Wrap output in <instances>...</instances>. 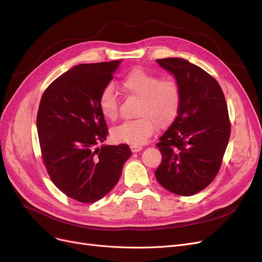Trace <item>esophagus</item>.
<instances>
[{"label": "esophagus", "instance_id": "obj_1", "mask_svg": "<svg viewBox=\"0 0 262 262\" xmlns=\"http://www.w3.org/2000/svg\"><path fill=\"white\" fill-rule=\"evenodd\" d=\"M130 149H132V152L137 153V152H140V150L142 149V146H140V145H130Z\"/></svg>", "mask_w": 262, "mask_h": 262}]
</instances>
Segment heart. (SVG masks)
Returning <instances> with one entry per match:
<instances>
[{
	"mask_svg": "<svg viewBox=\"0 0 262 262\" xmlns=\"http://www.w3.org/2000/svg\"><path fill=\"white\" fill-rule=\"evenodd\" d=\"M121 86L128 96L140 99L136 120L126 121L113 130L114 139L132 145L145 143L156 127L164 128L175 121L180 112L182 93L177 81L161 79L143 69H134L123 78ZM102 115L110 121L119 116V98L112 85L106 86L99 96Z\"/></svg>",
	"mask_w": 262,
	"mask_h": 262,
	"instance_id": "1",
	"label": "heart"
}]
</instances>
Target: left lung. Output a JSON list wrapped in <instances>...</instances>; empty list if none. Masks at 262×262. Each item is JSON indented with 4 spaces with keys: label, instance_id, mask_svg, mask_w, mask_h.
<instances>
[{
    "label": "left lung",
    "instance_id": "1",
    "mask_svg": "<svg viewBox=\"0 0 262 262\" xmlns=\"http://www.w3.org/2000/svg\"><path fill=\"white\" fill-rule=\"evenodd\" d=\"M181 88L180 112L157 143L162 159L158 183L175 194L190 196L215 178L230 136V121L219 82L183 58L157 59Z\"/></svg>",
    "mask_w": 262,
    "mask_h": 262
}]
</instances>
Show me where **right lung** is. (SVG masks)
<instances>
[{
  "label": "right lung",
  "mask_w": 262,
  "mask_h": 262,
  "mask_svg": "<svg viewBox=\"0 0 262 262\" xmlns=\"http://www.w3.org/2000/svg\"><path fill=\"white\" fill-rule=\"evenodd\" d=\"M120 62L73 67L46 89L39 104L37 129L48 174L67 196L80 203L104 198L132 155L127 144L96 147L108 134L99 96Z\"/></svg>",
  "instance_id": "add662e5"
}]
</instances>
